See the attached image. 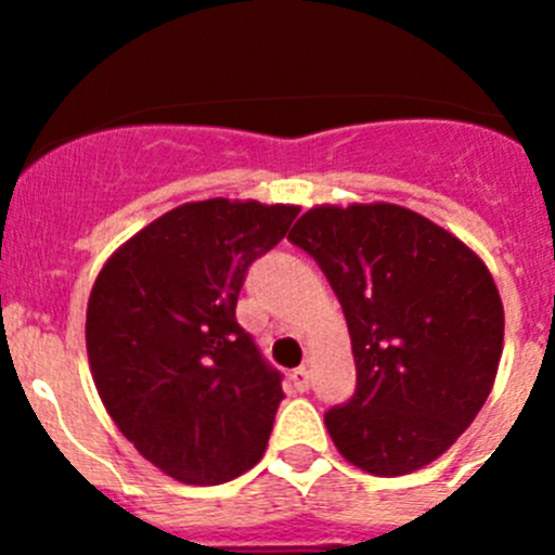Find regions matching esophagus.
Returning <instances> with one entry per match:
<instances>
[{
  "instance_id": "esophagus-1",
  "label": "esophagus",
  "mask_w": 555,
  "mask_h": 555,
  "mask_svg": "<svg viewBox=\"0 0 555 555\" xmlns=\"http://www.w3.org/2000/svg\"><path fill=\"white\" fill-rule=\"evenodd\" d=\"M289 382H293V386L298 391H309V386H311V376H309V371H306V367H298V371H293V376H289Z\"/></svg>"
}]
</instances>
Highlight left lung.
Here are the masks:
<instances>
[{
	"instance_id": "8db88e82",
	"label": "left lung",
	"mask_w": 555,
	"mask_h": 555,
	"mask_svg": "<svg viewBox=\"0 0 555 555\" xmlns=\"http://www.w3.org/2000/svg\"><path fill=\"white\" fill-rule=\"evenodd\" d=\"M287 238L319 262L349 324L357 389L324 413L335 449L382 478L435 462L500 367L505 311L489 268L395 204L313 206Z\"/></svg>"
}]
</instances>
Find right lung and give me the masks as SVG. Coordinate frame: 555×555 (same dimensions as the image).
I'll return each mask as SVG.
<instances>
[{
    "label": "right lung",
    "mask_w": 555,
    "mask_h": 555,
    "mask_svg": "<svg viewBox=\"0 0 555 555\" xmlns=\"http://www.w3.org/2000/svg\"><path fill=\"white\" fill-rule=\"evenodd\" d=\"M298 206L182 204L106 260L86 346L106 413L171 478L217 486L260 462L282 373L238 324L251 262L287 236Z\"/></svg>",
    "instance_id": "add662e5"
}]
</instances>
